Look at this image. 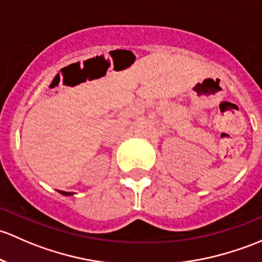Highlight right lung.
<instances>
[{
    "label": "right lung",
    "mask_w": 262,
    "mask_h": 262,
    "mask_svg": "<svg viewBox=\"0 0 262 262\" xmlns=\"http://www.w3.org/2000/svg\"><path fill=\"white\" fill-rule=\"evenodd\" d=\"M59 192L61 194H64V196H71V194H73V192H65V191H59Z\"/></svg>",
    "instance_id": "obj_1"
}]
</instances>
